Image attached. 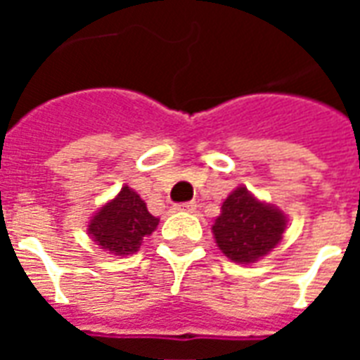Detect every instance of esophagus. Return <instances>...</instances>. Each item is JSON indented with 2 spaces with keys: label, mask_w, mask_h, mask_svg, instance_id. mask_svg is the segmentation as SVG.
Listing matches in <instances>:
<instances>
[{
  "label": "esophagus",
  "mask_w": 360,
  "mask_h": 360,
  "mask_svg": "<svg viewBox=\"0 0 360 360\" xmlns=\"http://www.w3.org/2000/svg\"><path fill=\"white\" fill-rule=\"evenodd\" d=\"M196 208H198V204L196 202L177 204V210H181V212H196Z\"/></svg>",
  "instance_id": "obj_1"
}]
</instances>
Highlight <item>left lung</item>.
I'll return each mask as SVG.
<instances>
[{
	"instance_id": "left-lung-1",
	"label": "left lung",
	"mask_w": 360,
	"mask_h": 360,
	"mask_svg": "<svg viewBox=\"0 0 360 360\" xmlns=\"http://www.w3.org/2000/svg\"><path fill=\"white\" fill-rule=\"evenodd\" d=\"M287 227L283 212L237 187L221 204L212 233L219 250L239 264L257 262L281 241Z\"/></svg>"
}]
</instances>
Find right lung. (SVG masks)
<instances>
[{
	"instance_id": "add662e5",
	"label": "right lung",
	"mask_w": 360,
	"mask_h": 360,
	"mask_svg": "<svg viewBox=\"0 0 360 360\" xmlns=\"http://www.w3.org/2000/svg\"><path fill=\"white\" fill-rule=\"evenodd\" d=\"M160 219L152 216L146 202L125 187L119 195L105 202L89 221V235L103 250L125 257L141 249L144 237L152 235Z\"/></svg>"
}]
</instances>
